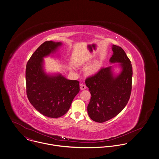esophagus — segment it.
Listing matches in <instances>:
<instances>
[{"label": "esophagus", "instance_id": "1", "mask_svg": "<svg viewBox=\"0 0 159 159\" xmlns=\"http://www.w3.org/2000/svg\"><path fill=\"white\" fill-rule=\"evenodd\" d=\"M80 88L81 90H84V89H85L87 88V87H86L85 85H84V84H81L80 85Z\"/></svg>", "mask_w": 159, "mask_h": 159}]
</instances>
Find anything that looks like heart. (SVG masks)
<instances>
[{
	"label": "heart",
	"mask_w": 159,
	"mask_h": 159,
	"mask_svg": "<svg viewBox=\"0 0 159 159\" xmlns=\"http://www.w3.org/2000/svg\"><path fill=\"white\" fill-rule=\"evenodd\" d=\"M100 66L101 64L99 61H94L87 68L86 72L88 74H94L99 70Z\"/></svg>",
	"instance_id": "obj_1"
}]
</instances>
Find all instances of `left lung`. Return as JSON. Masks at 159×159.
Returning a JSON list of instances; mask_svg holds the SVG:
<instances>
[{
  "label": "left lung",
  "instance_id": "obj_1",
  "mask_svg": "<svg viewBox=\"0 0 159 159\" xmlns=\"http://www.w3.org/2000/svg\"><path fill=\"white\" fill-rule=\"evenodd\" d=\"M111 63H118L121 68L115 75L111 66L102 68L85 80L91 93L87 107L89 118L95 122L104 123L118 115L127 105L132 90V66L123 49L112 45Z\"/></svg>",
  "mask_w": 159,
  "mask_h": 159
}]
</instances>
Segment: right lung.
Returning <instances> with one entry per match:
<instances>
[{
  "mask_svg": "<svg viewBox=\"0 0 159 159\" xmlns=\"http://www.w3.org/2000/svg\"><path fill=\"white\" fill-rule=\"evenodd\" d=\"M60 42L45 41L29 60L25 71L27 98L37 111L52 118L64 115L80 91L78 80H68L60 74H47L43 58L54 53Z\"/></svg>",
  "mask_w": 159,
  "mask_h": 159,
  "instance_id": "1",
  "label": "right lung"
}]
</instances>
